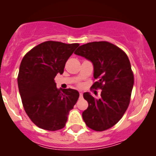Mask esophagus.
Masks as SVG:
<instances>
[{"label": "esophagus", "mask_w": 156, "mask_h": 156, "mask_svg": "<svg viewBox=\"0 0 156 156\" xmlns=\"http://www.w3.org/2000/svg\"><path fill=\"white\" fill-rule=\"evenodd\" d=\"M82 97H83V93H82V92H80V98H81Z\"/></svg>", "instance_id": "34e87169"}]
</instances>
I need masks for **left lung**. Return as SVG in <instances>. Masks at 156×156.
I'll return each instance as SVG.
<instances>
[{"label": "left lung", "instance_id": "1", "mask_svg": "<svg viewBox=\"0 0 156 156\" xmlns=\"http://www.w3.org/2000/svg\"><path fill=\"white\" fill-rule=\"evenodd\" d=\"M74 53L92 62L98 79L92 87L102 90L98 100L83 93L89 103L82 113L83 121L96 131L108 129L120 120L129 105L134 83L129 58L122 50L105 41L80 45Z\"/></svg>", "mask_w": 156, "mask_h": 156}]
</instances>
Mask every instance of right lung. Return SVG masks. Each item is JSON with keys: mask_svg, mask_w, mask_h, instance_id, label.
I'll use <instances>...</instances> for the list:
<instances>
[{"mask_svg": "<svg viewBox=\"0 0 156 156\" xmlns=\"http://www.w3.org/2000/svg\"><path fill=\"white\" fill-rule=\"evenodd\" d=\"M78 46L47 41L32 48L21 62L17 83L23 107L42 129L63 128L79 98L76 89H57L54 80L57 74L64 73L66 62Z\"/></svg>", "mask_w": 156, "mask_h": 156, "instance_id": "1", "label": "right lung"}]
</instances>
